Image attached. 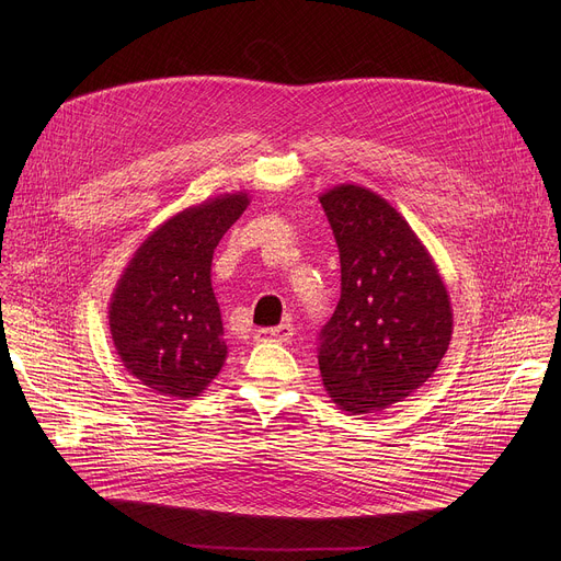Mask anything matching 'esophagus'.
Segmentation results:
<instances>
[{
    "label": "esophagus",
    "instance_id": "1",
    "mask_svg": "<svg viewBox=\"0 0 561 561\" xmlns=\"http://www.w3.org/2000/svg\"><path fill=\"white\" fill-rule=\"evenodd\" d=\"M295 335L293 324H279L275 329H262L257 331V342H288Z\"/></svg>",
    "mask_w": 561,
    "mask_h": 561
}]
</instances>
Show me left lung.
<instances>
[{
    "label": "left lung",
    "mask_w": 561,
    "mask_h": 561,
    "mask_svg": "<svg viewBox=\"0 0 561 561\" xmlns=\"http://www.w3.org/2000/svg\"><path fill=\"white\" fill-rule=\"evenodd\" d=\"M319 202L342 264V297L319 333V373L342 411L379 413L437 370L453 335L450 297L422 239L381 195L337 184Z\"/></svg>",
    "instance_id": "left-lung-1"
}]
</instances>
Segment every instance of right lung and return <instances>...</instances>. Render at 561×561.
Masks as SVG:
<instances>
[{
  "label": "right lung",
  "mask_w": 561,
  "mask_h": 561,
  "mask_svg": "<svg viewBox=\"0 0 561 561\" xmlns=\"http://www.w3.org/2000/svg\"><path fill=\"white\" fill-rule=\"evenodd\" d=\"M249 204V193H224L184 208L144 239L117 279L108 306L115 351L157 394L197 397L226 362L210 264Z\"/></svg>",
  "instance_id": "obj_1"
}]
</instances>
